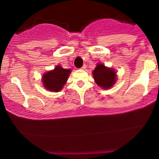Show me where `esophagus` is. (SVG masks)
Wrapping results in <instances>:
<instances>
[{
    "instance_id": "1",
    "label": "esophagus",
    "mask_w": 159,
    "mask_h": 159,
    "mask_svg": "<svg viewBox=\"0 0 159 159\" xmlns=\"http://www.w3.org/2000/svg\"><path fill=\"white\" fill-rule=\"evenodd\" d=\"M86 68H87V66H86V65H84L83 66H82L81 68V69H82V70H85Z\"/></svg>"
}]
</instances>
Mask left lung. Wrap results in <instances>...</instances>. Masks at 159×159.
<instances>
[{
  "mask_svg": "<svg viewBox=\"0 0 159 159\" xmlns=\"http://www.w3.org/2000/svg\"><path fill=\"white\" fill-rule=\"evenodd\" d=\"M92 73L96 84L105 90L111 88L117 78L116 70L105 66L103 63H97Z\"/></svg>",
  "mask_w": 159,
  "mask_h": 159,
  "instance_id": "8db88e82",
  "label": "left lung"
}]
</instances>
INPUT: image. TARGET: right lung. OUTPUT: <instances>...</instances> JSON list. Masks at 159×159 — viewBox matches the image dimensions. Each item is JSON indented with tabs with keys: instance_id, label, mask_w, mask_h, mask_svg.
<instances>
[{
	"instance_id": "1",
	"label": "right lung",
	"mask_w": 159,
	"mask_h": 159,
	"mask_svg": "<svg viewBox=\"0 0 159 159\" xmlns=\"http://www.w3.org/2000/svg\"><path fill=\"white\" fill-rule=\"evenodd\" d=\"M71 72L70 69H63L61 66H56L54 69L43 75L42 81L43 87L48 91L59 92L66 83Z\"/></svg>"
}]
</instances>
